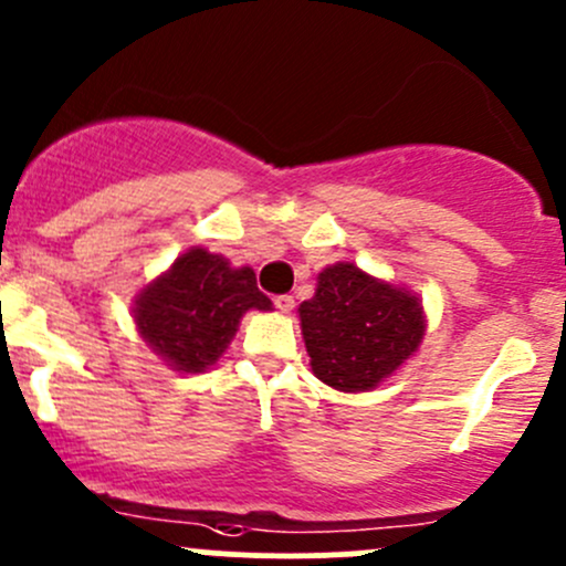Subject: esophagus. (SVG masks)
<instances>
[{
  "label": "esophagus",
  "instance_id": "1",
  "mask_svg": "<svg viewBox=\"0 0 566 566\" xmlns=\"http://www.w3.org/2000/svg\"><path fill=\"white\" fill-rule=\"evenodd\" d=\"M273 304H276V310L282 312V315H290V312L295 310L293 295H276V298H273Z\"/></svg>",
  "mask_w": 566,
  "mask_h": 566
}]
</instances>
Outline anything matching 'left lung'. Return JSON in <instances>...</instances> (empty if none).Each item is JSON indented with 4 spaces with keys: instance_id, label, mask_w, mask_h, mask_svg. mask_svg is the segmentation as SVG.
<instances>
[{
    "instance_id": "8db88e82",
    "label": "left lung",
    "mask_w": 566,
    "mask_h": 566,
    "mask_svg": "<svg viewBox=\"0 0 566 566\" xmlns=\"http://www.w3.org/2000/svg\"><path fill=\"white\" fill-rule=\"evenodd\" d=\"M298 317L315 378L345 394L378 389L416 356L427 331L419 295L356 262L323 268Z\"/></svg>"
}]
</instances>
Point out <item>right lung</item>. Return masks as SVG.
<instances>
[{
  "label": "right lung",
  "instance_id": "right-lung-1",
  "mask_svg": "<svg viewBox=\"0 0 566 566\" xmlns=\"http://www.w3.org/2000/svg\"><path fill=\"white\" fill-rule=\"evenodd\" d=\"M251 310H273L271 298L256 290L254 271L191 247L136 293L134 323L142 342L167 367L197 375L224 356Z\"/></svg>",
  "mask_w": 566,
  "mask_h": 566
}]
</instances>
